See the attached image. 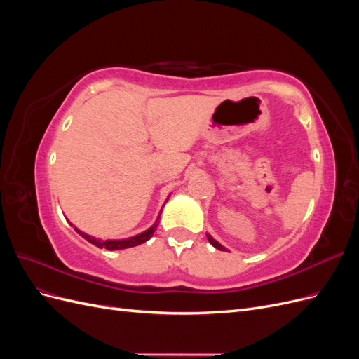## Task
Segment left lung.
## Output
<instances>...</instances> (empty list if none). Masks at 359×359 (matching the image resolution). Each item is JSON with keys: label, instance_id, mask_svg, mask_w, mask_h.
<instances>
[{"label": "left lung", "instance_id": "obj_1", "mask_svg": "<svg viewBox=\"0 0 359 359\" xmlns=\"http://www.w3.org/2000/svg\"><path fill=\"white\" fill-rule=\"evenodd\" d=\"M206 238H208V241H210V243H211V245H214L215 248H219V250H226V248H224L222 244L217 243V241L214 240V238H212V236H210L208 233H206Z\"/></svg>", "mask_w": 359, "mask_h": 359}]
</instances>
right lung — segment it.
I'll use <instances>...</instances> for the list:
<instances>
[{
	"label": "right lung",
	"mask_w": 359,
	"mask_h": 359,
	"mask_svg": "<svg viewBox=\"0 0 359 359\" xmlns=\"http://www.w3.org/2000/svg\"><path fill=\"white\" fill-rule=\"evenodd\" d=\"M157 226H158V220L149 227L148 231H145L144 233H139V235H136V236H132V238H127V240H119V241H100V240H95V238H93V236H90V235H86V233H83V232H81V231H78L74 227V231L78 232L81 236H83L86 241H90L91 244H94L95 247H100V248H107V250H121V248H128V247H135V245H139V244H144V243H147L151 236L154 235V232H156V229H157Z\"/></svg>",
	"instance_id": "obj_1"
}]
</instances>
